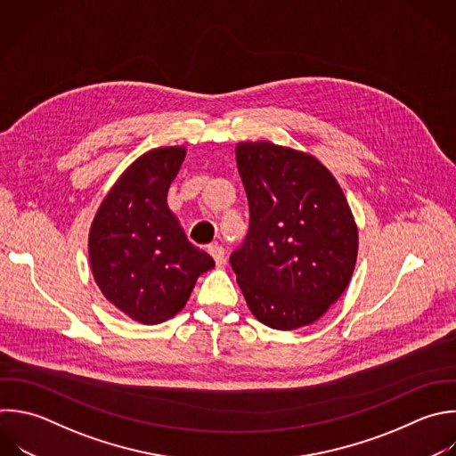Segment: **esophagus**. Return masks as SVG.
<instances>
[{
	"mask_svg": "<svg viewBox=\"0 0 456 456\" xmlns=\"http://www.w3.org/2000/svg\"><path fill=\"white\" fill-rule=\"evenodd\" d=\"M208 251H210V255L214 256L216 264L221 265V264L224 262V248H223L221 244H217V242H216V244H210V246H208Z\"/></svg>",
	"mask_w": 456,
	"mask_h": 456,
	"instance_id": "esophagus-1",
	"label": "esophagus"
}]
</instances>
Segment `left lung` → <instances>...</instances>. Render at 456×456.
<instances>
[{
	"label": "left lung",
	"mask_w": 456,
	"mask_h": 456,
	"mask_svg": "<svg viewBox=\"0 0 456 456\" xmlns=\"http://www.w3.org/2000/svg\"><path fill=\"white\" fill-rule=\"evenodd\" d=\"M237 167L249 230L230 264L253 315L269 328L317 321L347 287L358 232L342 189L314 157L240 142Z\"/></svg>",
	"instance_id": "1"
}]
</instances>
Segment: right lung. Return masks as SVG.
<instances>
[{
  "mask_svg": "<svg viewBox=\"0 0 456 456\" xmlns=\"http://www.w3.org/2000/svg\"><path fill=\"white\" fill-rule=\"evenodd\" d=\"M185 150L159 148L139 157L103 200L89 233V258L103 296L144 324L178 314L214 258L189 242L167 191Z\"/></svg>",
  "mask_w": 456,
  "mask_h": 456,
  "instance_id": "1",
  "label": "right lung"
}]
</instances>
